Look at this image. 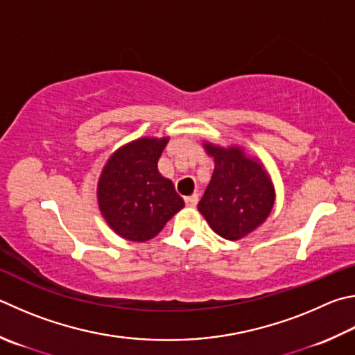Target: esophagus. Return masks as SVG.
Wrapping results in <instances>:
<instances>
[{"label": "esophagus", "mask_w": 355, "mask_h": 355, "mask_svg": "<svg viewBox=\"0 0 355 355\" xmlns=\"http://www.w3.org/2000/svg\"><path fill=\"white\" fill-rule=\"evenodd\" d=\"M184 203L188 208H194V206L198 203V194H192L189 197L184 198Z\"/></svg>", "instance_id": "obj_1"}]
</instances>
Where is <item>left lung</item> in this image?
Masks as SVG:
<instances>
[{
	"mask_svg": "<svg viewBox=\"0 0 355 355\" xmlns=\"http://www.w3.org/2000/svg\"><path fill=\"white\" fill-rule=\"evenodd\" d=\"M203 147L216 167L197 208L214 233L239 241L272 212L273 182L262 161L248 157L241 146L222 147L203 141Z\"/></svg>",
	"mask_w": 355,
	"mask_h": 355,
	"instance_id": "1",
	"label": "left lung"
}]
</instances>
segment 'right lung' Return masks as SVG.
<instances>
[{"mask_svg":"<svg viewBox=\"0 0 355 355\" xmlns=\"http://www.w3.org/2000/svg\"><path fill=\"white\" fill-rule=\"evenodd\" d=\"M167 143L169 137L130 141L112 153L101 172V214L122 239L150 241L184 206L173 183L158 171V159Z\"/></svg>","mask_w":355,"mask_h":355,"instance_id":"right-lung-1","label":"right lung"}]
</instances>
